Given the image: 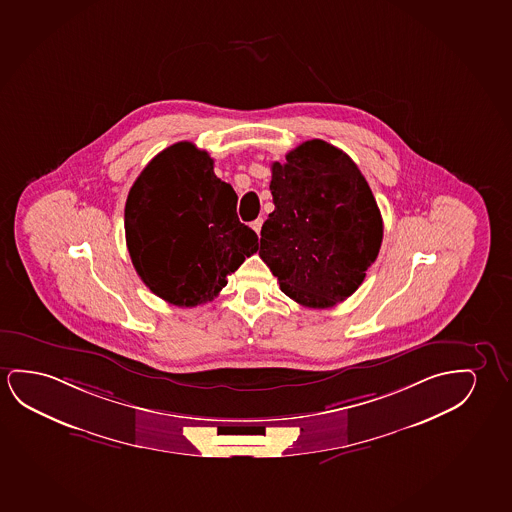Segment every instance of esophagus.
<instances>
[{
    "mask_svg": "<svg viewBox=\"0 0 512 512\" xmlns=\"http://www.w3.org/2000/svg\"><path fill=\"white\" fill-rule=\"evenodd\" d=\"M262 223H264V220L262 218H257L255 222H252V229L257 232V234H260V229H262Z\"/></svg>",
    "mask_w": 512,
    "mask_h": 512,
    "instance_id": "obj_1",
    "label": "esophagus"
}]
</instances>
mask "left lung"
I'll return each instance as SVG.
<instances>
[{
    "mask_svg": "<svg viewBox=\"0 0 512 512\" xmlns=\"http://www.w3.org/2000/svg\"><path fill=\"white\" fill-rule=\"evenodd\" d=\"M271 172L275 211L260 230V259L296 303L331 308L345 301L384 236L366 179L347 153L320 139L299 144Z\"/></svg>",
    "mask_w": 512,
    "mask_h": 512,
    "instance_id": "obj_1",
    "label": "left lung"
}]
</instances>
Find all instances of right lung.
Instances as JSON below:
<instances>
[{"label": "right lung", "instance_id": "obj_1", "mask_svg": "<svg viewBox=\"0 0 512 512\" xmlns=\"http://www.w3.org/2000/svg\"><path fill=\"white\" fill-rule=\"evenodd\" d=\"M236 204L213 158L192 142L172 144L144 167L128 192L125 232L135 271L153 294L181 308L220 294L227 276L259 250Z\"/></svg>", "mask_w": 512, "mask_h": 512}]
</instances>
